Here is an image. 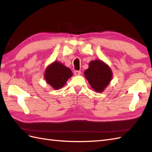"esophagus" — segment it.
Listing matches in <instances>:
<instances>
[{
  "mask_svg": "<svg viewBox=\"0 0 152 152\" xmlns=\"http://www.w3.org/2000/svg\"><path fill=\"white\" fill-rule=\"evenodd\" d=\"M80 74H81V72H80V70H75V71H74V75H75V76L80 75Z\"/></svg>",
  "mask_w": 152,
  "mask_h": 152,
  "instance_id": "1",
  "label": "esophagus"
}]
</instances>
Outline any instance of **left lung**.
<instances>
[{
    "label": "left lung",
    "instance_id": "8db88e82",
    "mask_svg": "<svg viewBox=\"0 0 152 152\" xmlns=\"http://www.w3.org/2000/svg\"><path fill=\"white\" fill-rule=\"evenodd\" d=\"M84 76L96 92L102 93L111 82L113 73L107 64L100 59H96L90 61Z\"/></svg>",
    "mask_w": 152,
    "mask_h": 152
}]
</instances>
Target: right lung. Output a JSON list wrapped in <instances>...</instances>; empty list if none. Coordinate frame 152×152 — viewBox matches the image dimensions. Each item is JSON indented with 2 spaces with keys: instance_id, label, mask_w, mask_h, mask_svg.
<instances>
[{
  "instance_id": "obj_1",
  "label": "right lung",
  "mask_w": 152,
  "mask_h": 152,
  "mask_svg": "<svg viewBox=\"0 0 152 152\" xmlns=\"http://www.w3.org/2000/svg\"><path fill=\"white\" fill-rule=\"evenodd\" d=\"M72 74L69 68L56 61L46 67L44 76L46 83L54 89L57 90L66 84L67 80L72 76Z\"/></svg>"
}]
</instances>
